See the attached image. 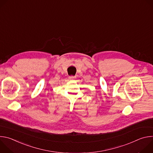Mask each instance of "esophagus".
Instances as JSON below:
<instances>
[{
  "mask_svg": "<svg viewBox=\"0 0 153 153\" xmlns=\"http://www.w3.org/2000/svg\"><path fill=\"white\" fill-rule=\"evenodd\" d=\"M76 79V77H75V76H70V77H69V79H70V80H73V79Z\"/></svg>",
  "mask_w": 153,
  "mask_h": 153,
  "instance_id": "esophagus-1",
  "label": "esophagus"
}]
</instances>
